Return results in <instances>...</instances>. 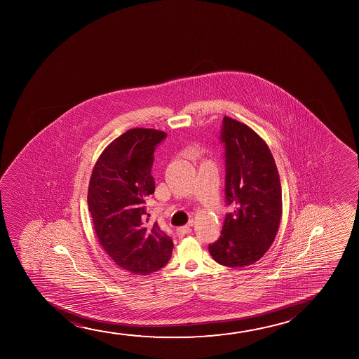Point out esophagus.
Wrapping results in <instances>:
<instances>
[{
  "instance_id": "34e87169",
  "label": "esophagus",
  "mask_w": 359,
  "mask_h": 359,
  "mask_svg": "<svg viewBox=\"0 0 359 359\" xmlns=\"http://www.w3.org/2000/svg\"><path fill=\"white\" fill-rule=\"evenodd\" d=\"M192 222H190L187 226H179L177 228V234L179 236H184L191 231Z\"/></svg>"
}]
</instances>
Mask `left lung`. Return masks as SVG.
Masks as SVG:
<instances>
[{
  "instance_id": "obj_1",
  "label": "left lung",
  "mask_w": 359,
  "mask_h": 359,
  "mask_svg": "<svg viewBox=\"0 0 359 359\" xmlns=\"http://www.w3.org/2000/svg\"><path fill=\"white\" fill-rule=\"evenodd\" d=\"M221 138L226 146V200L233 212L208 250L218 264L241 269L260 260L275 241L282 187L275 158L259 133L226 116Z\"/></svg>"
}]
</instances>
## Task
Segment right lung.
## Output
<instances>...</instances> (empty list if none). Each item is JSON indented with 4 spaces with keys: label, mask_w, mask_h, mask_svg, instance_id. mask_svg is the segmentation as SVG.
I'll use <instances>...</instances> for the list:
<instances>
[{
    "label": "right lung",
    "mask_w": 359,
    "mask_h": 359,
    "mask_svg": "<svg viewBox=\"0 0 359 359\" xmlns=\"http://www.w3.org/2000/svg\"><path fill=\"white\" fill-rule=\"evenodd\" d=\"M165 136L156 128H130L105 147L89 180L88 210L99 244L135 275L161 270L172 257L170 236L147 223L144 206L154 192V148Z\"/></svg>",
    "instance_id": "1"
}]
</instances>
